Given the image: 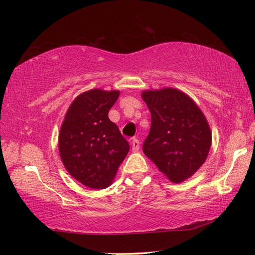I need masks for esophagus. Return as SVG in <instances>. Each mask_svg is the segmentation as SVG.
<instances>
[{"label": "esophagus", "mask_w": 255, "mask_h": 255, "mask_svg": "<svg viewBox=\"0 0 255 255\" xmlns=\"http://www.w3.org/2000/svg\"><path fill=\"white\" fill-rule=\"evenodd\" d=\"M139 141H138V139H136V138H133V139H131V150L133 153H137L138 150H139Z\"/></svg>", "instance_id": "34e87169"}]
</instances>
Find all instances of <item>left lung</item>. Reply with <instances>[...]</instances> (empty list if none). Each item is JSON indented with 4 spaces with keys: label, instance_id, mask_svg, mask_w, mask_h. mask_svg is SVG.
<instances>
[{
    "label": "left lung",
    "instance_id": "1",
    "mask_svg": "<svg viewBox=\"0 0 255 255\" xmlns=\"http://www.w3.org/2000/svg\"><path fill=\"white\" fill-rule=\"evenodd\" d=\"M152 125L144 154L171 182L181 183L200 169L211 146L204 112L188 94L174 88L145 90Z\"/></svg>",
    "mask_w": 255,
    "mask_h": 255
}]
</instances>
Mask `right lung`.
Returning a JSON list of instances; mask_svg holds the SVG:
<instances>
[{
	"instance_id": "1",
	"label": "right lung",
	"mask_w": 255,
	"mask_h": 255,
	"mask_svg": "<svg viewBox=\"0 0 255 255\" xmlns=\"http://www.w3.org/2000/svg\"><path fill=\"white\" fill-rule=\"evenodd\" d=\"M118 90L92 89L71 103L58 135L60 159L73 178L85 187L105 189L114 182L129 144L108 112Z\"/></svg>"
}]
</instances>
